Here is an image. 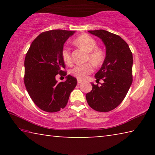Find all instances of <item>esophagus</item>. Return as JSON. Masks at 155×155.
Returning <instances> with one entry per match:
<instances>
[{"mask_svg":"<svg viewBox=\"0 0 155 155\" xmlns=\"http://www.w3.org/2000/svg\"><path fill=\"white\" fill-rule=\"evenodd\" d=\"M81 82H82V81H81V80H79V79H78V80H77V83H78V84L81 83Z\"/></svg>","mask_w":155,"mask_h":155,"instance_id":"1","label":"esophagus"}]
</instances>
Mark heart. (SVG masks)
<instances>
[{"instance_id": "b5f03b06", "label": "heart", "mask_w": 155, "mask_h": 155, "mask_svg": "<svg viewBox=\"0 0 155 155\" xmlns=\"http://www.w3.org/2000/svg\"><path fill=\"white\" fill-rule=\"evenodd\" d=\"M74 44L78 48L83 49V51L88 52L87 60L92 63L95 65H100L103 64L104 60V52L103 50L97 46V42L94 39L87 34H83L78 36L74 40ZM62 59L65 64L71 65L72 59L71 57L70 50L67 46L63 48L61 51ZM93 71V65L90 63L78 65L75 66L70 70V74L74 76L79 80H85L87 75Z\"/></svg>"}]
</instances>
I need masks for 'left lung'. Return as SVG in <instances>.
Returning a JSON list of instances; mask_svg holds the SVG:
<instances>
[{
  "mask_svg": "<svg viewBox=\"0 0 155 155\" xmlns=\"http://www.w3.org/2000/svg\"><path fill=\"white\" fill-rule=\"evenodd\" d=\"M101 39L106 48L105 59L95 74L96 81L103 79L101 85L91 83L92 90L86 100L93 109L108 112L124 99L133 82V54L127 43L119 35L104 30L88 31Z\"/></svg>",
  "mask_w": 155,
  "mask_h": 155,
  "instance_id": "8db88e82",
  "label": "left lung"
}]
</instances>
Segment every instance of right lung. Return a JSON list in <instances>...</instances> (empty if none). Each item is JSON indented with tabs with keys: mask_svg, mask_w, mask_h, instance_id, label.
Returning <instances> with one entry per match:
<instances>
[{
	"mask_svg": "<svg viewBox=\"0 0 155 155\" xmlns=\"http://www.w3.org/2000/svg\"><path fill=\"white\" fill-rule=\"evenodd\" d=\"M75 31L51 30L40 34L31 43L25 59V85L28 94L40 109L53 113L66 106L70 94L77 84V78L68 75L58 83L57 74L65 64L61 51L64 44Z\"/></svg>",
	"mask_w": 155,
	"mask_h": 155,
	"instance_id": "obj_1",
	"label": "right lung"
}]
</instances>
